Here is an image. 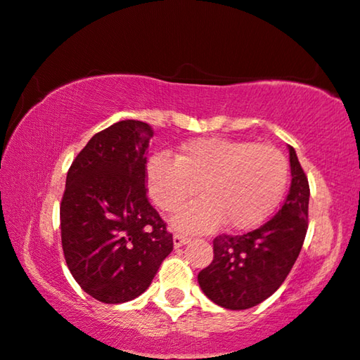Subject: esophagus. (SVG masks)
Here are the masks:
<instances>
[{"label":"esophagus","instance_id":"obj_1","mask_svg":"<svg viewBox=\"0 0 360 360\" xmlns=\"http://www.w3.org/2000/svg\"><path fill=\"white\" fill-rule=\"evenodd\" d=\"M188 241H190V238L180 235V233H176V235H174V246H175V248H180V246L186 245V243H188Z\"/></svg>","mask_w":360,"mask_h":360}]
</instances>
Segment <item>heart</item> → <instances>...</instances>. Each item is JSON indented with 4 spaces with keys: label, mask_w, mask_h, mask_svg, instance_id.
<instances>
[{
    "label": "heart",
    "mask_w": 360,
    "mask_h": 360,
    "mask_svg": "<svg viewBox=\"0 0 360 360\" xmlns=\"http://www.w3.org/2000/svg\"><path fill=\"white\" fill-rule=\"evenodd\" d=\"M148 193L162 212L172 213L195 197L202 200L176 213L175 228L188 233L220 225L248 230L273 212L289 176L288 158L273 146L207 137L185 143L176 158L155 153L147 162Z\"/></svg>",
    "instance_id": "b5f03b06"
}]
</instances>
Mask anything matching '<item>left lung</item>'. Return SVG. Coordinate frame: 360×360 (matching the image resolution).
I'll use <instances>...</instances> for the list:
<instances>
[{
	"label": "left lung",
	"mask_w": 360,
	"mask_h": 360,
	"mask_svg": "<svg viewBox=\"0 0 360 360\" xmlns=\"http://www.w3.org/2000/svg\"><path fill=\"white\" fill-rule=\"evenodd\" d=\"M291 186L279 212L253 231L213 240V261L198 273L208 300L231 311L250 309L284 283L307 231L309 184L289 146Z\"/></svg>",
	"instance_id": "1"
}]
</instances>
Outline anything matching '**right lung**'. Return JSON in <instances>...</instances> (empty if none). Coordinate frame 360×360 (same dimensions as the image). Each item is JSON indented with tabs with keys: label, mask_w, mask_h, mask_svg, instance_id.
<instances>
[{
	"label": "right lung",
	"mask_w": 360,
	"mask_h": 360,
	"mask_svg": "<svg viewBox=\"0 0 360 360\" xmlns=\"http://www.w3.org/2000/svg\"><path fill=\"white\" fill-rule=\"evenodd\" d=\"M153 130L120 120L74 158L60 202V240L82 291L105 304L132 301L150 286L174 238L148 203L146 152Z\"/></svg>",
	"instance_id": "add662e5"
}]
</instances>
